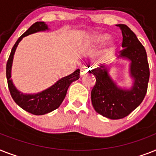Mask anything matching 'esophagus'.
I'll return each mask as SVG.
<instances>
[{
    "instance_id": "34e87169",
    "label": "esophagus",
    "mask_w": 156,
    "mask_h": 156,
    "mask_svg": "<svg viewBox=\"0 0 156 156\" xmlns=\"http://www.w3.org/2000/svg\"><path fill=\"white\" fill-rule=\"evenodd\" d=\"M88 71H89V69H87V68H85V67H82V68H81L80 69V75L81 76L85 75V74L88 73Z\"/></svg>"
}]
</instances>
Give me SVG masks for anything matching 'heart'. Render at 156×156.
Returning <instances> with one entry per match:
<instances>
[{
    "label": "heart",
    "mask_w": 156,
    "mask_h": 156,
    "mask_svg": "<svg viewBox=\"0 0 156 156\" xmlns=\"http://www.w3.org/2000/svg\"><path fill=\"white\" fill-rule=\"evenodd\" d=\"M110 37H111V35L109 34H107V33H95L88 38L87 43H93V44H97V45L102 44V43H104L105 41H107ZM115 49H116V44H115V41H110L107 51L112 52Z\"/></svg>",
    "instance_id": "obj_1"
}]
</instances>
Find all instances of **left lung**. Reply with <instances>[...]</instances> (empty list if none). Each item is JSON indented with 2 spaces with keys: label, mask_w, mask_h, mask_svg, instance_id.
Segmentation results:
<instances>
[{
  "label": "left lung",
  "mask_w": 156,
  "mask_h": 156,
  "mask_svg": "<svg viewBox=\"0 0 156 156\" xmlns=\"http://www.w3.org/2000/svg\"><path fill=\"white\" fill-rule=\"evenodd\" d=\"M122 34V50L118 58L130 61L129 74L132 79L130 89L122 88L109 74L110 66H101L91 70L96 83L91 90V102L97 113L111 119H120L140 105L147 90L149 66L145 48L126 25L119 24Z\"/></svg>",
  "instance_id": "1"
}]
</instances>
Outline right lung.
I'll return each mask as SVG.
<instances>
[{
  "mask_svg": "<svg viewBox=\"0 0 156 156\" xmlns=\"http://www.w3.org/2000/svg\"><path fill=\"white\" fill-rule=\"evenodd\" d=\"M49 30L48 25L43 21H37L30 26L26 32L24 33L13 45L9 58L6 65V78L8 81V87L12 99L19 107L35 115H42L49 113L60 107L66 95L67 90L69 85L74 81L78 80L80 74V69H76L71 74L61 78L53 86L37 94H24L16 89L11 79L12 61L15 51L19 42L23 37L37 32Z\"/></svg>",
  "mask_w": 156,
  "mask_h": 156,
  "instance_id": "obj_1",
  "label": "right lung"
}]
</instances>
